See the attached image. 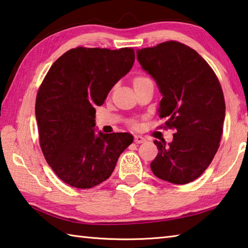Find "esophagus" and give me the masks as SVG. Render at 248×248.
<instances>
[{"label": "esophagus", "mask_w": 248, "mask_h": 248, "mask_svg": "<svg viewBox=\"0 0 248 248\" xmlns=\"http://www.w3.org/2000/svg\"><path fill=\"white\" fill-rule=\"evenodd\" d=\"M146 141V140L142 136H140V135H136L135 136V142L136 144H141V142H145Z\"/></svg>", "instance_id": "34e87169"}]
</instances>
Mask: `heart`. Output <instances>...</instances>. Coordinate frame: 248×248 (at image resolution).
Segmentation results:
<instances>
[{"instance_id": "1", "label": "heart", "mask_w": 248, "mask_h": 248, "mask_svg": "<svg viewBox=\"0 0 248 248\" xmlns=\"http://www.w3.org/2000/svg\"><path fill=\"white\" fill-rule=\"evenodd\" d=\"M142 79H144V78H138V79L135 80V82H138V81H140V80H142Z\"/></svg>"}]
</instances>
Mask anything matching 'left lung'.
Wrapping results in <instances>:
<instances>
[{
	"label": "left lung",
	"instance_id": "left-lung-1",
	"mask_svg": "<svg viewBox=\"0 0 248 248\" xmlns=\"http://www.w3.org/2000/svg\"><path fill=\"white\" fill-rule=\"evenodd\" d=\"M136 54L162 95L159 116L175 132L169 144L154 141L159 153L151 171L160 180L187 184L205 172L218 151L225 117L222 88L206 61L183 43L167 41Z\"/></svg>",
	"mask_w": 248,
	"mask_h": 248
}]
</instances>
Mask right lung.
Segmentation results:
<instances>
[{"instance_id": "add662e5", "label": "right lung", "mask_w": 248, "mask_h": 248, "mask_svg": "<svg viewBox=\"0 0 248 248\" xmlns=\"http://www.w3.org/2000/svg\"><path fill=\"white\" fill-rule=\"evenodd\" d=\"M133 49H72L52 65L39 88L36 119L43 155L65 183L91 188L111 176L128 133L95 132V107L131 71Z\"/></svg>"}]
</instances>
